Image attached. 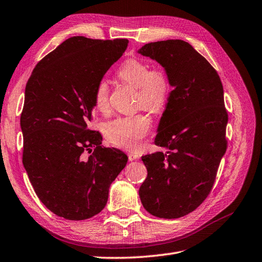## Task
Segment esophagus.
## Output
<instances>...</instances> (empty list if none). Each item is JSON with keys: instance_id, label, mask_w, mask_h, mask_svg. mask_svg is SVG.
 <instances>
[{"instance_id": "34e87169", "label": "esophagus", "mask_w": 262, "mask_h": 262, "mask_svg": "<svg viewBox=\"0 0 262 262\" xmlns=\"http://www.w3.org/2000/svg\"><path fill=\"white\" fill-rule=\"evenodd\" d=\"M128 157H129V161H136V160H139V158H140V154L131 152V153L128 154Z\"/></svg>"}]
</instances>
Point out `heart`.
<instances>
[{"instance_id": "1", "label": "heart", "mask_w": 262, "mask_h": 262, "mask_svg": "<svg viewBox=\"0 0 262 262\" xmlns=\"http://www.w3.org/2000/svg\"><path fill=\"white\" fill-rule=\"evenodd\" d=\"M118 76L138 90L137 105L150 113H160L169 94V80L163 70H152L147 63L130 59L119 69ZM94 105L98 112L109 109V85L101 80L94 92ZM150 128L149 119L144 115L119 117L105 125L107 139L117 146L137 149L141 146Z\"/></svg>"}]
</instances>
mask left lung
<instances>
[{"label": "left lung", "instance_id": "left-lung-1", "mask_svg": "<svg viewBox=\"0 0 262 262\" xmlns=\"http://www.w3.org/2000/svg\"><path fill=\"white\" fill-rule=\"evenodd\" d=\"M138 53L160 63L173 89L154 141L167 152L142 156L147 177L140 199L152 215L178 219L207 199L226 152L223 85L207 59L184 40L149 42Z\"/></svg>", "mask_w": 262, "mask_h": 262}]
</instances>
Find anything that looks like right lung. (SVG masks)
Segmentation results:
<instances>
[{
    "instance_id": "1",
    "label": "right lung",
    "mask_w": 262,
    "mask_h": 262,
    "mask_svg": "<svg viewBox=\"0 0 262 262\" xmlns=\"http://www.w3.org/2000/svg\"><path fill=\"white\" fill-rule=\"evenodd\" d=\"M128 43L71 37L38 63L26 84L23 164L36 194L55 215H96L128 163L122 150L104 147L100 133L87 128L96 85Z\"/></svg>"
}]
</instances>
